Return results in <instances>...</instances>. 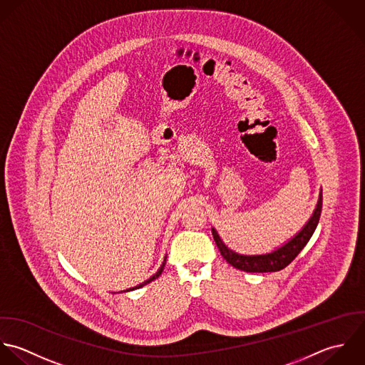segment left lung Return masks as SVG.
<instances>
[{"mask_svg": "<svg viewBox=\"0 0 365 365\" xmlns=\"http://www.w3.org/2000/svg\"><path fill=\"white\" fill-rule=\"evenodd\" d=\"M322 193L316 206V210L313 216L307 221V224L292 238L289 242H287L284 247L278 248L274 252L265 254V255H240L225 247V244L220 240L219 234L215 228H212L213 238L216 241V245L220 250V254L222 258L232 265L237 269L245 271V272H277L288 267L292 261L297 257V254L303 250V247L307 244L310 237L313 235L317 222L322 213Z\"/></svg>", "mask_w": 365, "mask_h": 365, "instance_id": "8db88e82", "label": "left lung"}]
</instances>
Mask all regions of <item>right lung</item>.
<instances>
[{"mask_svg": "<svg viewBox=\"0 0 365 365\" xmlns=\"http://www.w3.org/2000/svg\"><path fill=\"white\" fill-rule=\"evenodd\" d=\"M163 268H165V262H163V264H162V267H160V268H159V271H158V272H156V274H155V275H153V277H152V278H149V279H148V281H145V282H144V284H141V285H138V287H135V288H133V289H128V291H134V289H138V288H143V287H144V285H146V284H149V282H152V281H153V279H156V278H158V277H159V275H160V274H162V271H163Z\"/></svg>", "mask_w": 365, "mask_h": 365, "instance_id": "obj_1", "label": "right lung"}]
</instances>
